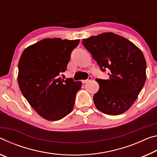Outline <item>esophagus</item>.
Masks as SVG:
<instances>
[{
  "mask_svg": "<svg viewBox=\"0 0 157 157\" xmlns=\"http://www.w3.org/2000/svg\"><path fill=\"white\" fill-rule=\"evenodd\" d=\"M91 79H92V76H89L88 78V79H86V80H83V81H82V83H88L89 81H90Z\"/></svg>",
  "mask_w": 157,
  "mask_h": 157,
  "instance_id": "obj_1",
  "label": "esophagus"
}]
</instances>
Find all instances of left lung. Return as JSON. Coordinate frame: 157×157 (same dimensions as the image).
<instances>
[{"label":"left lung","mask_w":157,"mask_h":157,"mask_svg":"<svg viewBox=\"0 0 157 157\" xmlns=\"http://www.w3.org/2000/svg\"><path fill=\"white\" fill-rule=\"evenodd\" d=\"M82 43L102 71L109 69V79H96L99 85L93 96L96 108L107 115L122 114L132 106L145 83L143 52L129 40L113 33L92 36Z\"/></svg>","instance_id":"obj_1"}]
</instances>
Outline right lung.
Instances as JSON below:
<instances>
[{
	"mask_svg": "<svg viewBox=\"0 0 157 157\" xmlns=\"http://www.w3.org/2000/svg\"><path fill=\"white\" fill-rule=\"evenodd\" d=\"M80 40L47 38L23 51L18 69V83L23 95L43 118L56 121L72 110L81 81L61 80L71 51Z\"/></svg>",
	"mask_w": 157,
	"mask_h": 157,
	"instance_id": "obj_1",
	"label": "right lung"
}]
</instances>
